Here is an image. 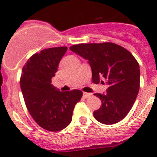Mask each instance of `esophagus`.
Instances as JSON below:
<instances>
[{"mask_svg": "<svg viewBox=\"0 0 157 157\" xmlns=\"http://www.w3.org/2000/svg\"><path fill=\"white\" fill-rule=\"evenodd\" d=\"M91 95V93H87V92H84L83 93V96H84V98H89L90 96Z\"/></svg>", "mask_w": 157, "mask_h": 157, "instance_id": "1", "label": "esophagus"}]
</instances>
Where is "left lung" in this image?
Segmentation results:
<instances>
[{"label":"left lung","instance_id":"obj_1","mask_svg":"<svg viewBox=\"0 0 157 157\" xmlns=\"http://www.w3.org/2000/svg\"><path fill=\"white\" fill-rule=\"evenodd\" d=\"M70 50L87 60L94 84L105 80L109 87L103 94L95 93L101 105L94 117L104 124L121 121L133 106L139 91L140 69L131 52L113 43L80 44Z\"/></svg>","mask_w":157,"mask_h":157}]
</instances>
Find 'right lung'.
<instances>
[{"mask_svg":"<svg viewBox=\"0 0 157 157\" xmlns=\"http://www.w3.org/2000/svg\"><path fill=\"white\" fill-rule=\"evenodd\" d=\"M66 51V47L42 50L31 56L22 68L20 87L28 111L39 126L49 131L68 126L74 106L83 95L77 89L60 91L52 84Z\"/></svg>","mask_w":157,"mask_h":157,"instance_id":"1","label":"right lung"}]
</instances>
